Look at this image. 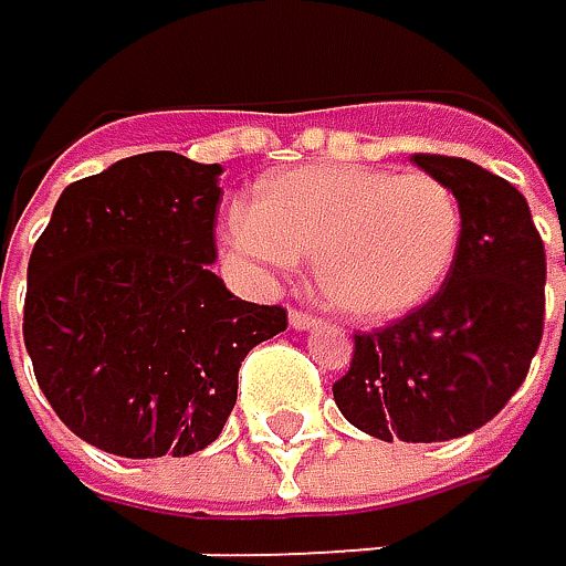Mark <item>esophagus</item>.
Instances as JSON below:
<instances>
[{
    "label": "esophagus",
    "mask_w": 566,
    "mask_h": 566,
    "mask_svg": "<svg viewBox=\"0 0 566 566\" xmlns=\"http://www.w3.org/2000/svg\"><path fill=\"white\" fill-rule=\"evenodd\" d=\"M316 323H319V319H316L313 313H306V310H293V313H290V326H293V329H310V326H316Z\"/></svg>",
    "instance_id": "1"
}]
</instances>
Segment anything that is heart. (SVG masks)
Here are the masks:
<instances>
[{"instance_id":"heart-1","label":"heart","mask_w":566,"mask_h":566,"mask_svg":"<svg viewBox=\"0 0 566 566\" xmlns=\"http://www.w3.org/2000/svg\"><path fill=\"white\" fill-rule=\"evenodd\" d=\"M463 233L457 192L433 172L300 166L266 176L230 213L227 250L256 270L313 256L323 300L357 323L397 319L447 280Z\"/></svg>"}]
</instances>
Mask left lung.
Masks as SVG:
<instances>
[{"instance_id": "8db88e82", "label": "left lung", "mask_w": 566, "mask_h": 566, "mask_svg": "<svg viewBox=\"0 0 566 566\" xmlns=\"http://www.w3.org/2000/svg\"><path fill=\"white\" fill-rule=\"evenodd\" d=\"M413 163L460 199L457 260L423 306L353 333L349 370L333 384L339 413L387 443L453 440L493 420L544 336L547 256L527 199L470 159L417 153Z\"/></svg>"}]
</instances>
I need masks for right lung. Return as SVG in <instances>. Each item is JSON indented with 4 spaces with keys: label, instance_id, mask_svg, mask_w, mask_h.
Wrapping results in <instances>:
<instances>
[{
    "label": "right lung",
    "instance_id": "1",
    "mask_svg": "<svg viewBox=\"0 0 566 566\" xmlns=\"http://www.w3.org/2000/svg\"><path fill=\"white\" fill-rule=\"evenodd\" d=\"M220 172L166 149L119 159L69 182L32 247L22 336L39 390L106 453L209 447L243 357L286 329L283 306L247 303L209 270Z\"/></svg>",
    "mask_w": 566,
    "mask_h": 566
}]
</instances>
